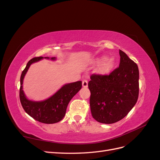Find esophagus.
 <instances>
[{
  "label": "esophagus",
  "mask_w": 160,
  "mask_h": 160,
  "mask_svg": "<svg viewBox=\"0 0 160 160\" xmlns=\"http://www.w3.org/2000/svg\"><path fill=\"white\" fill-rule=\"evenodd\" d=\"M82 85H83V88H88V81L87 80H83V81H82Z\"/></svg>",
  "instance_id": "obj_1"
}]
</instances>
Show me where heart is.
<instances>
[{
  "label": "heart",
  "instance_id": "b5f03b06",
  "mask_svg": "<svg viewBox=\"0 0 160 160\" xmlns=\"http://www.w3.org/2000/svg\"><path fill=\"white\" fill-rule=\"evenodd\" d=\"M106 59H107V58H106L105 57H101V58H99V59H98V61H97V63H98V64L101 63V62L104 61ZM114 65H115L114 59H113V58H110V59H108L103 62L102 65L101 66L99 71L101 73H103V74L108 73V72H110L111 70L113 69Z\"/></svg>",
  "mask_w": 160,
  "mask_h": 160
}]
</instances>
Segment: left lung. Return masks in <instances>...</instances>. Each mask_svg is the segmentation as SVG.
Masks as SVG:
<instances>
[{
    "mask_svg": "<svg viewBox=\"0 0 160 160\" xmlns=\"http://www.w3.org/2000/svg\"><path fill=\"white\" fill-rule=\"evenodd\" d=\"M119 67L109 75L92 74L88 83L91 115L99 123L119 122L138 99V67L123 51L119 50Z\"/></svg>",
    "mask_w": 160,
    "mask_h": 160,
    "instance_id": "left-lung-1",
    "label": "left lung"
}]
</instances>
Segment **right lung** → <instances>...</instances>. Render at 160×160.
Here are the masks:
<instances>
[{
	"label": "right lung",
	"instance_id": "right-lung-1",
	"mask_svg": "<svg viewBox=\"0 0 160 160\" xmlns=\"http://www.w3.org/2000/svg\"><path fill=\"white\" fill-rule=\"evenodd\" d=\"M45 58L49 59V57ZM42 59H43L42 57L32 58L28 62L25 69L22 71L21 76L19 98L24 110L28 115L39 122L52 124L60 122L64 118L67 105L74 95L81 89L82 82L79 81L63 85L51 98L45 101L28 100L22 90L23 79L30 65ZM51 59L55 60V57H52Z\"/></svg>",
	"mask_w": 160,
	"mask_h": 160
}]
</instances>
